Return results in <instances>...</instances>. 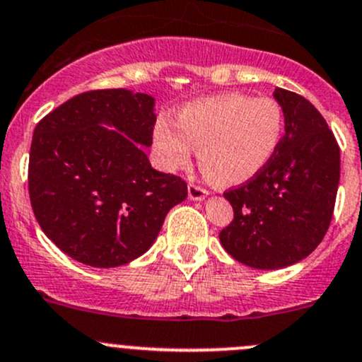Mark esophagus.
I'll list each match as a JSON object with an SVG mask.
<instances>
[{
    "mask_svg": "<svg viewBox=\"0 0 362 362\" xmlns=\"http://www.w3.org/2000/svg\"><path fill=\"white\" fill-rule=\"evenodd\" d=\"M188 195L192 200H202L207 195V189L202 186L195 185V182H189L188 185Z\"/></svg>",
    "mask_w": 362,
    "mask_h": 362,
    "instance_id": "1",
    "label": "esophagus"
}]
</instances>
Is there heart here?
<instances>
[{
  "mask_svg": "<svg viewBox=\"0 0 362 362\" xmlns=\"http://www.w3.org/2000/svg\"><path fill=\"white\" fill-rule=\"evenodd\" d=\"M284 125V110L275 99L228 92L185 106L177 124L160 118L155 144L173 169L185 167L200 146L204 173L218 185L233 186L252 180L270 163Z\"/></svg>",
  "mask_w": 362,
  "mask_h": 362,
  "instance_id": "b5f03b06",
  "label": "heart"
}]
</instances>
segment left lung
Returning a JSON list of instances; mask_svg holds the SVG:
<instances>
[{
    "mask_svg": "<svg viewBox=\"0 0 362 362\" xmlns=\"http://www.w3.org/2000/svg\"><path fill=\"white\" fill-rule=\"evenodd\" d=\"M274 95L286 132L262 173L223 193L233 219L219 232L230 256L262 270L289 267L317 247L340 181V146L322 115L294 92L275 88Z\"/></svg>",
    "mask_w": 362,
    "mask_h": 362,
    "instance_id": "left-lung-1",
    "label": "left lung"
}]
</instances>
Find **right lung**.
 I'll return each instance as SVG.
<instances>
[{"instance_id":"1","label":"right lung","mask_w":362,"mask_h":362,"mask_svg":"<svg viewBox=\"0 0 362 362\" xmlns=\"http://www.w3.org/2000/svg\"><path fill=\"white\" fill-rule=\"evenodd\" d=\"M155 99L124 88L78 94L33 134L28 188L45 235L90 267H120L150 249L186 181L151 167ZM111 123L118 131L104 129Z\"/></svg>"}]
</instances>
